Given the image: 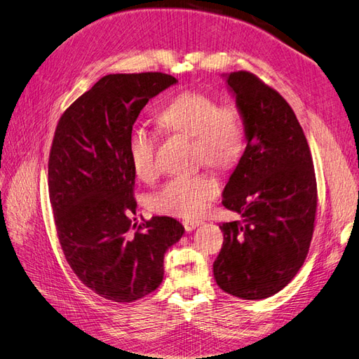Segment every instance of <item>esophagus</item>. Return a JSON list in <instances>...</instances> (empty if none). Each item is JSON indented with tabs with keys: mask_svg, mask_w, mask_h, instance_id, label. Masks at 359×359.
<instances>
[{
	"mask_svg": "<svg viewBox=\"0 0 359 359\" xmlns=\"http://www.w3.org/2000/svg\"><path fill=\"white\" fill-rule=\"evenodd\" d=\"M182 224H184V229H186L187 232H191L196 229V227L201 224V222L199 220H184Z\"/></svg>",
	"mask_w": 359,
	"mask_h": 359,
	"instance_id": "obj_1",
	"label": "esophagus"
}]
</instances>
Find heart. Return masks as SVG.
<instances>
[{"label": "heart", "instance_id": "b5f03b06", "mask_svg": "<svg viewBox=\"0 0 359 359\" xmlns=\"http://www.w3.org/2000/svg\"><path fill=\"white\" fill-rule=\"evenodd\" d=\"M157 126L169 135L190 139L196 165L231 170L244 157L247 127L236 106H222L214 97L184 91L170 99L156 115ZM127 157L135 175L144 182L156 180V137L136 128L127 137ZM220 187L212 177L199 173L190 178H173L151 198V208L163 215L196 219Z\"/></svg>", "mask_w": 359, "mask_h": 359}]
</instances>
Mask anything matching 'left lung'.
Listing matches in <instances>:
<instances>
[{
	"label": "left lung",
	"mask_w": 359,
	"mask_h": 359,
	"mask_svg": "<svg viewBox=\"0 0 359 359\" xmlns=\"http://www.w3.org/2000/svg\"><path fill=\"white\" fill-rule=\"evenodd\" d=\"M247 127V149L223 190L241 214L220 224L224 241L212 265L217 285L241 299H264L297 276L314 231L318 186L295 112L250 72L226 74Z\"/></svg>",
	"instance_id": "1"
}]
</instances>
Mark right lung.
Wrapping results in <instances>:
<instances>
[{"label":"right lung","mask_w":359,"mask_h":359,"mask_svg":"<svg viewBox=\"0 0 359 359\" xmlns=\"http://www.w3.org/2000/svg\"><path fill=\"white\" fill-rule=\"evenodd\" d=\"M178 81L148 72L107 74L60 118L49 154V199L73 273L97 295L132 302L163 281V259L184 233L172 217L135 223L127 137L149 99Z\"/></svg>","instance_id":"obj_1"}]
</instances>
